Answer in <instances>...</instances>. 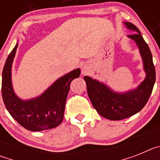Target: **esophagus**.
Returning a JSON list of instances; mask_svg holds the SVG:
<instances>
[{
    "mask_svg": "<svg viewBox=\"0 0 160 160\" xmlns=\"http://www.w3.org/2000/svg\"><path fill=\"white\" fill-rule=\"evenodd\" d=\"M88 71H89L88 68H87L86 66H83L82 67V74H86V73H88Z\"/></svg>",
    "mask_w": 160,
    "mask_h": 160,
    "instance_id": "34e87169",
    "label": "esophagus"
}]
</instances>
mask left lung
I'll return each instance as SVG.
<instances>
[{"label":"left lung","instance_id":"left-lung-1","mask_svg":"<svg viewBox=\"0 0 160 160\" xmlns=\"http://www.w3.org/2000/svg\"><path fill=\"white\" fill-rule=\"evenodd\" d=\"M123 24L128 29L135 31L128 37L136 43L139 49L146 73L143 81L136 88L118 93L111 90L105 83L88 76L84 77L87 94L93 107L101 116L110 120L124 119L140 111L148 102L155 82V66L148 44L135 25L130 22Z\"/></svg>","mask_w":160,"mask_h":160}]
</instances>
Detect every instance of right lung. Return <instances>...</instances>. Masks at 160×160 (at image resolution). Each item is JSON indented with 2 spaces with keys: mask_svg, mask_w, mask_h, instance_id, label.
<instances>
[{
  "mask_svg": "<svg viewBox=\"0 0 160 160\" xmlns=\"http://www.w3.org/2000/svg\"><path fill=\"white\" fill-rule=\"evenodd\" d=\"M18 46L17 43L7 58L2 72L1 93L7 111L20 125L29 131L56 128L63 119L70 82L80 76V69L59 78L38 97L23 100L15 94L12 84V66Z\"/></svg>",
  "mask_w": 160,
  "mask_h": 160,
  "instance_id": "right-lung-1",
  "label": "right lung"
}]
</instances>
